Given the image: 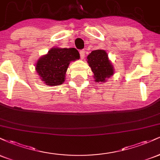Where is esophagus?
I'll return each mask as SVG.
<instances>
[{"label": "esophagus", "instance_id": "34e87169", "mask_svg": "<svg viewBox=\"0 0 160 160\" xmlns=\"http://www.w3.org/2000/svg\"><path fill=\"white\" fill-rule=\"evenodd\" d=\"M80 58H84V57H85V50L84 49H82V50L80 51Z\"/></svg>", "mask_w": 160, "mask_h": 160}]
</instances>
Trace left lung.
Returning <instances> with one entry per match:
<instances>
[{
  "label": "left lung",
  "instance_id": "obj_1",
  "mask_svg": "<svg viewBox=\"0 0 160 160\" xmlns=\"http://www.w3.org/2000/svg\"><path fill=\"white\" fill-rule=\"evenodd\" d=\"M87 62L94 73L93 77L95 82H106L108 78L113 74V67L105 50H93L87 56Z\"/></svg>",
  "mask_w": 160,
  "mask_h": 160
}]
</instances>
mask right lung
<instances>
[{
  "label": "right lung",
  "mask_w": 160,
  "mask_h": 160,
  "mask_svg": "<svg viewBox=\"0 0 160 160\" xmlns=\"http://www.w3.org/2000/svg\"><path fill=\"white\" fill-rule=\"evenodd\" d=\"M80 58V54L75 48H52L47 55L38 59L36 71L42 81L47 86L62 85L70 62Z\"/></svg>",
  "instance_id": "1"
}]
</instances>
